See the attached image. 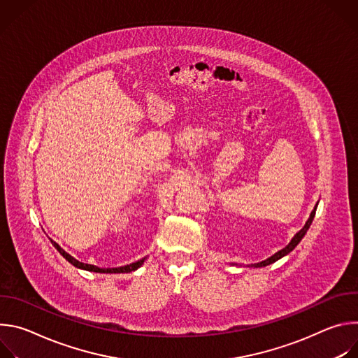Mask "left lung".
Listing matches in <instances>:
<instances>
[{"label":"left lung","mask_w":358,"mask_h":358,"mask_svg":"<svg viewBox=\"0 0 358 358\" xmlns=\"http://www.w3.org/2000/svg\"><path fill=\"white\" fill-rule=\"evenodd\" d=\"M319 203V202H317ZM317 203L315 206V208H313V211L310 213V217H309V220L306 221V224H304V227L292 238V241L283 248V249H280V250H278L275 255H272L271 258H268V259H265V261H262V262H258V264H252V265H248V266H253V268H264V266H268V265H271V264H273V262H276V261H279L280 258H283V257H286L287 253H290L297 245H299V242L303 239V236L306 235V232H308V229L310 228V225H312V222H313V218H315V215H316V210H317ZM231 265H238V264H231Z\"/></svg>","instance_id":"obj_1"}]
</instances>
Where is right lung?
Listing matches in <instances>:
<instances>
[{
  "label": "right lung",
  "mask_w": 358,
  "mask_h": 358,
  "mask_svg": "<svg viewBox=\"0 0 358 358\" xmlns=\"http://www.w3.org/2000/svg\"><path fill=\"white\" fill-rule=\"evenodd\" d=\"M50 239V238H49ZM50 243H52L55 246V249L62 255V257L69 262L72 264L75 268L78 269H83V271H89V272H96V273H127V272H133V271H137L143 264L144 261L147 259V257L130 264V265H126V266H120V268H106V269H101V268H97L94 265H89V264H83V262H79L78 259H75L73 257H71V255L68 252H65L55 241L50 239Z\"/></svg>",
  "instance_id": "1"
}]
</instances>
